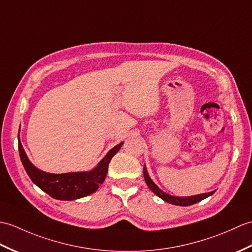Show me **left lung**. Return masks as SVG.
Listing matches in <instances>:
<instances>
[{"mask_svg":"<svg viewBox=\"0 0 252 252\" xmlns=\"http://www.w3.org/2000/svg\"><path fill=\"white\" fill-rule=\"evenodd\" d=\"M144 178L146 184L149 187V189L153 191L155 194H157L159 197H161L162 200H164L168 203L173 204V205H178V206H189L192 205V204H195L197 202H200L204 198H206L207 196L212 195L215 191L212 192H208V193H203V194H197L194 196H173V195H169L167 193L163 192L161 189H159V187H158L153 180L150 179V177L148 176V173L146 171V167L144 166Z\"/></svg>","mask_w":252,"mask_h":252,"instance_id":"obj_1","label":"left lung"}]
</instances>
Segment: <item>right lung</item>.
Here are the masks:
<instances>
[{
  "label": "right lung",
  "instance_id": "1",
  "mask_svg": "<svg viewBox=\"0 0 252 252\" xmlns=\"http://www.w3.org/2000/svg\"><path fill=\"white\" fill-rule=\"evenodd\" d=\"M122 143L117 145L104 159L98 163L96 168L90 172L84 173H67V174H49L40 171L29 161L21 142H18L20 159L33 183L45 191L47 194L57 200L72 201L80 197L92 194L98 189V186L104 183L108 172V164L112 158L118 153Z\"/></svg>",
  "mask_w": 252,
  "mask_h": 252
}]
</instances>
